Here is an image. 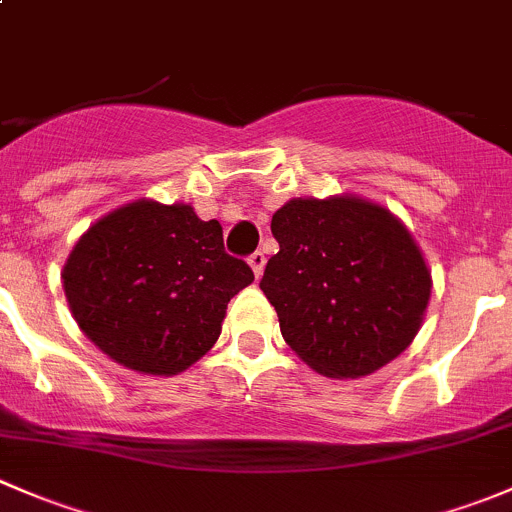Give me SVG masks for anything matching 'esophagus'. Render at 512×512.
<instances>
[{
    "label": "esophagus",
    "instance_id": "34e87169",
    "mask_svg": "<svg viewBox=\"0 0 512 512\" xmlns=\"http://www.w3.org/2000/svg\"><path fill=\"white\" fill-rule=\"evenodd\" d=\"M247 262H250L252 272H255V277H257V280H260L262 272H265V262H267L265 255H262V252H252L250 260H247Z\"/></svg>",
    "mask_w": 512,
    "mask_h": 512
}]
</instances>
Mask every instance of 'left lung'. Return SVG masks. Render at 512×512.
<instances>
[{"label": "left lung", "instance_id": "8db88e82", "mask_svg": "<svg viewBox=\"0 0 512 512\" xmlns=\"http://www.w3.org/2000/svg\"><path fill=\"white\" fill-rule=\"evenodd\" d=\"M272 235L280 252L260 289L304 364L359 379L414 342L433 280L414 235L389 208L349 193L292 198L272 215Z\"/></svg>", "mask_w": 512, "mask_h": 512}]
</instances>
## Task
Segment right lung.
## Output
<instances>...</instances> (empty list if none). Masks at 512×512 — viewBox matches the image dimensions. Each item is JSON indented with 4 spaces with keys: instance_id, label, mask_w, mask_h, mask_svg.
<instances>
[{
    "instance_id": "right-lung-1",
    "label": "right lung",
    "mask_w": 512,
    "mask_h": 512,
    "mask_svg": "<svg viewBox=\"0 0 512 512\" xmlns=\"http://www.w3.org/2000/svg\"><path fill=\"white\" fill-rule=\"evenodd\" d=\"M255 275L193 205L133 200L96 220L61 270L81 332L138 374L173 376L213 349L227 302Z\"/></svg>"
}]
</instances>
